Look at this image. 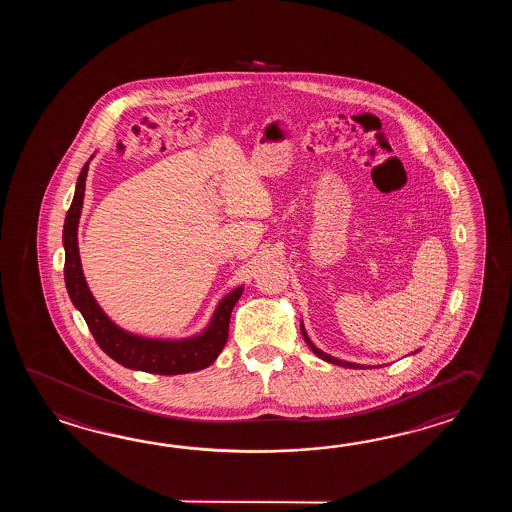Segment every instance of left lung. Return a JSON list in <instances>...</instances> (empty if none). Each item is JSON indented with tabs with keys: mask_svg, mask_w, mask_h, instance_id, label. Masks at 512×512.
I'll return each mask as SVG.
<instances>
[{
	"mask_svg": "<svg viewBox=\"0 0 512 512\" xmlns=\"http://www.w3.org/2000/svg\"><path fill=\"white\" fill-rule=\"evenodd\" d=\"M300 331H302V335H304V340L307 342V346L311 348V351L315 353L318 359L326 360L329 364H337V366H342V368H351V370H364V368H366V366H362V364H355V362H346V360L335 359V357L327 355L324 351H320V349L316 348L315 344L311 342V338L307 337L304 324H300Z\"/></svg>",
	"mask_w": 512,
	"mask_h": 512,
	"instance_id": "left-lung-1",
	"label": "left lung"
}]
</instances>
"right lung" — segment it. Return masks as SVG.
I'll return each mask as SVG.
<instances>
[{"mask_svg":"<svg viewBox=\"0 0 512 512\" xmlns=\"http://www.w3.org/2000/svg\"><path fill=\"white\" fill-rule=\"evenodd\" d=\"M87 170H89V161L84 164L82 172L78 175L75 197L67 210L66 223H64V249H66L64 278H66L67 293L71 302L84 316L87 327L97 340L100 349L111 359L117 360L124 368L157 373V375H181L190 371L205 370L218 359L221 349L227 344L230 313L236 302L240 300L243 287L241 285L236 287L219 302L207 329L196 337L183 338V340H161V338L139 337L120 329L115 322L109 320L89 291L84 271H82V263H80V254H78V219L84 205Z\"/></svg>","mask_w":512,"mask_h":512,"instance_id":"add662e5","label":"right lung"}]
</instances>
